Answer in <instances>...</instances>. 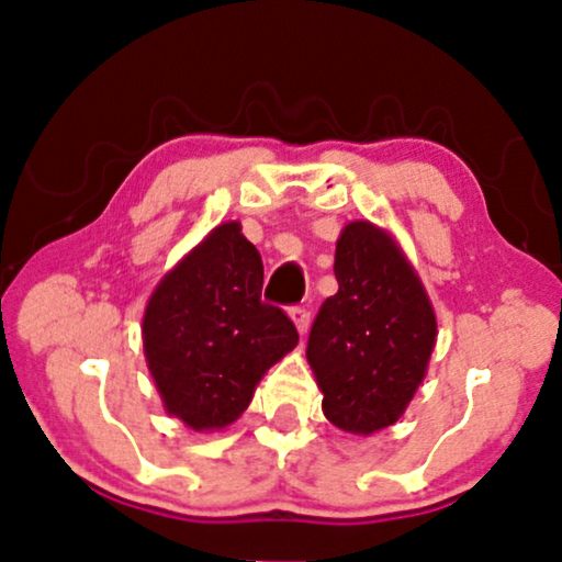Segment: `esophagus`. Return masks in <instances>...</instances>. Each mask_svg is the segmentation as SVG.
Returning a JSON list of instances; mask_svg holds the SVG:
<instances>
[{
    "mask_svg": "<svg viewBox=\"0 0 562 562\" xmlns=\"http://www.w3.org/2000/svg\"><path fill=\"white\" fill-rule=\"evenodd\" d=\"M289 314L291 319H294L299 335H306V329H310V312H306L304 306H291Z\"/></svg>",
    "mask_w": 562,
    "mask_h": 562,
    "instance_id": "1",
    "label": "esophagus"
}]
</instances>
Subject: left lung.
<instances>
[{
  "label": "left lung",
  "instance_id": "obj_1",
  "mask_svg": "<svg viewBox=\"0 0 562 562\" xmlns=\"http://www.w3.org/2000/svg\"><path fill=\"white\" fill-rule=\"evenodd\" d=\"M337 294L314 319L306 360L322 412L350 435H373L406 412L425 381L437 317L394 235L348 222L335 248Z\"/></svg>",
  "mask_w": 562,
  "mask_h": 562
}]
</instances>
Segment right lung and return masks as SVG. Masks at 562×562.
Here are the masks:
<instances>
[{
    "label": "right lung",
    "mask_w": 562,
    "mask_h": 562,
    "mask_svg": "<svg viewBox=\"0 0 562 562\" xmlns=\"http://www.w3.org/2000/svg\"><path fill=\"white\" fill-rule=\"evenodd\" d=\"M240 229L214 227L160 279L143 314L158 394L194 432L233 425L268 368L299 342L294 322L260 302L263 260Z\"/></svg>",
    "instance_id": "1"
}]
</instances>
